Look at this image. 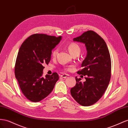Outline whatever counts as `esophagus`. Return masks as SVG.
Segmentation results:
<instances>
[{
    "instance_id": "esophagus-1",
    "label": "esophagus",
    "mask_w": 128,
    "mask_h": 128,
    "mask_svg": "<svg viewBox=\"0 0 128 128\" xmlns=\"http://www.w3.org/2000/svg\"><path fill=\"white\" fill-rule=\"evenodd\" d=\"M60 76H61V77L63 78H66L69 76V75L68 74H63L61 75Z\"/></svg>"
}]
</instances>
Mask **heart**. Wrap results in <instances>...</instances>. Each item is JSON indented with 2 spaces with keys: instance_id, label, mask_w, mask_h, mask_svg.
Segmentation results:
<instances>
[{
  "instance_id": "obj_1",
  "label": "heart",
  "mask_w": 128,
  "mask_h": 128,
  "mask_svg": "<svg viewBox=\"0 0 128 128\" xmlns=\"http://www.w3.org/2000/svg\"><path fill=\"white\" fill-rule=\"evenodd\" d=\"M68 49L72 56L73 54L79 55L81 50V48L80 46L78 44L75 43V42H72L70 44V45H69L68 47ZM58 52V48H55V49L53 50V51L52 52V56L53 58H55Z\"/></svg>"
}]
</instances>
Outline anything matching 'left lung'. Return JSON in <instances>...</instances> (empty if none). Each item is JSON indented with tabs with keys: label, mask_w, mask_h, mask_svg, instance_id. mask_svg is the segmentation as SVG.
Instances as JSON below:
<instances>
[{
	"label": "left lung",
	"mask_w": 128,
	"mask_h": 128,
	"mask_svg": "<svg viewBox=\"0 0 128 128\" xmlns=\"http://www.w3.org/2000/svg\"><path fill=\"white\" fill-rule=\"evenodd\" d=\"M74 41L84 44L87 56L78 74L87 75L86 81L75 77L76 84L70 89L71 95L78 104L89 106L101 98L111 77V58L104 40L92 30H88L75 38ZM82 76V75H81Z\"/></svg>",
	"instance_id": "left-lung-1"
}]
</instances>
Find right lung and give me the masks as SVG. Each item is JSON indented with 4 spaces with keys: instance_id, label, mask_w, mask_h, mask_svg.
I'll use <instances>...</instances> for the list:
<instances>
[{
    "instance_id": "1",
    "label": "right lung",
    "mask_w": 128,
    "mask_h": 128,
    "mask_svg": "<svg viewBox=\"0 0 128 128\" xmlns=\"http://www.w3.org/2000/svg\"><path fill=\"white\" fill-rule=\"evenodd\" d=\"M62 36L36 34L26 39L20 46L15 65V76L25 97L39 102L53 90L58 75L42 77L44 65L50 62L52 50L60 42Z\"/></svg>"
}]
</instances>
